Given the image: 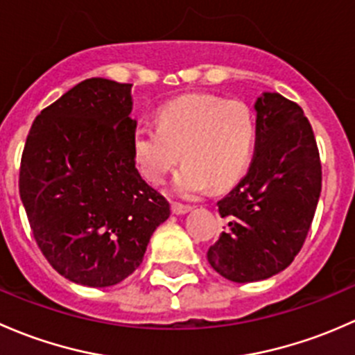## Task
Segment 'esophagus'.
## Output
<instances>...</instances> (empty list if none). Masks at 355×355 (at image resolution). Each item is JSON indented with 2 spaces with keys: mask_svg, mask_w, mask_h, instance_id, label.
Here are the masks:
<instances>
[{
  "mask_svg": "<svg viewBox=\"0 0 355 355\" xmlns=\"http://www.w3.org/2000/svg\"><path fill=\"white\" fill-rule=\"evenodd\" d=\"M171 210H173L174 215H184L191 210V207H189V205H182V203H173Z\"/></svg>",
  "mask_w": 355,
  "mask_h": 355,
  "instance_id": "obj_1",
  "label": "esophagus"
}]
</instances>
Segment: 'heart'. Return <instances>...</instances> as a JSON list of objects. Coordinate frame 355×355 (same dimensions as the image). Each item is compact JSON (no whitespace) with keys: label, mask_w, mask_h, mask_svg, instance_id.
Wrapping results in <instances>:
<instances>
[{"label":"heart","mask_w":355,"mask_h":355,"mask_svg":"<svg viewBox=\"0 0 355 355\" xmlns=\"http://www.w3.org/2000/svg\"><path fill=\"white\" fill-rule=\"evenodd\" d=\"M155 121L157 128L141 126L133 135L135 160L153 184L166 181L179 159L186 164L174 179V191L186 198L208 184L225 188L250 167L257 121L244 102L191 94L160 107Z\"/></svg>","instance_id":"1"}]
</instances>
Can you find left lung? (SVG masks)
<instances>
[{"mask_svg":"<svg viewBox=\"0 0 355 355\" xmlns=\"http://www.w3.org/2000/svg\"><path fill=\"white\" fill-rule=\"evenodd\" d=\"M257 144L248 174L218 202L229 227L207 253L232 282L265 280L301 251L321 193L316 138L304 111L280 94L257 104Z\"/></svg>","mask_w":355,"mask_h":355,"instance_id":"1","label":"left lung"}]
</instances>
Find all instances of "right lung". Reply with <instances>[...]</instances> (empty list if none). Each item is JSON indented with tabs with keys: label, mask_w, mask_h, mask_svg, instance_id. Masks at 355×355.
<instances>
[{
	"label": "right lung",
	"mask_w": 355,
	"mask_h": 355,
	"mask_svg": "<svg viewBox=\"0 0 355 355\" xmlns=\"http://www.w3.org/2000/svg\"><path fill=\"white\" fill-rule=\"evenodd\" d=\"M131 83L89 78L42 109L18 189L39 250L80 286H116L144 261L169 202L135 167Z\"/></svg>",
	"instance_id": "obj_1"
}]
</instances>
